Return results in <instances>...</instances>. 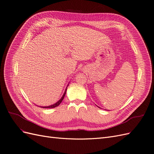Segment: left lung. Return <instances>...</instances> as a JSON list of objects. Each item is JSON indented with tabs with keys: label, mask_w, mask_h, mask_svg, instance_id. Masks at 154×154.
<instances>
[{
	"label": "left lung",
	"mask_w": 154,
	"mask_h": 154,
	"mask_svg": "<svg viewBox=\"0 0 154 154\" xmlns=\"http://www.w3.org/2000/svg\"><path fill=\"white\" fill-rule=\"evenodd\" d=\"M98 107H99V106H98ZM99 108H100V107H99Z\"/></svg>",
	"instance_id": "1"
}]
</instances>
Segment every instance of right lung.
Wrapping results in <instances>:
<instances>
[{
  "mask_svg": "<svg viewBox=\"0 0 154 154\" xmlns=\"http://www.w3.org/2000/svg\"><path fill=\"white\" fill-rule=\"evenodd\" d=\"M68 85H69V84H68ZM68 85L67 86V87H66V90H65V92H64V93H63V96H62L61 98H60V100H58V101L57 102V103H54L53 105H49V106H40V107H42V108H44V109H52V108H54V107H57V106H58L60 103H62V100H63L65 96H66V91H67V88Z\"/></svg>",
  "mask_w": 154,
  "mask_h": 154,
  "instance_id": "1",
  "label": "right lung"
}]
</instances>
